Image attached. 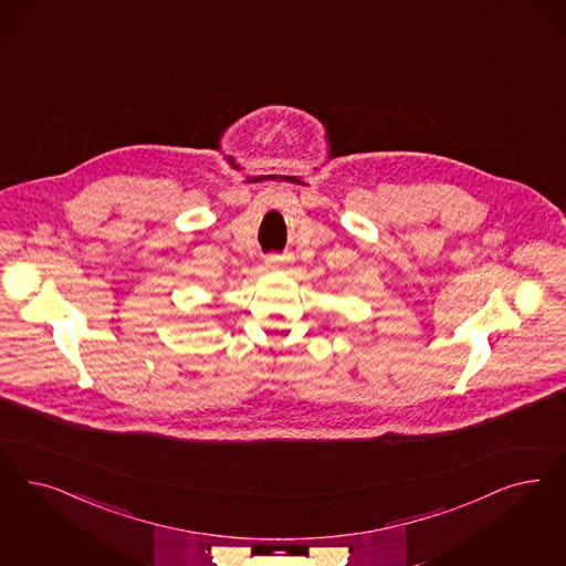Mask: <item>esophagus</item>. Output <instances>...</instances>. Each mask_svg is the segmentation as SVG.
<instances>
[{
	"label": "esophagus",
	"mask_w": 566,
	"mask_h": 566,
	"mask_svg": "<svg viewBox=\"0 0 566 566\" xmlns=\"http://www.w3.org/2000/svg\"><path fill=\"white\" fill-rule=\"evenodd\" d=\"M265 263H268V268H270V270H280L282 259H280L277 254H272V256H268V259H265Z\"/></svg>",
	"instance_id": "obj_1"
}]
</instances>
